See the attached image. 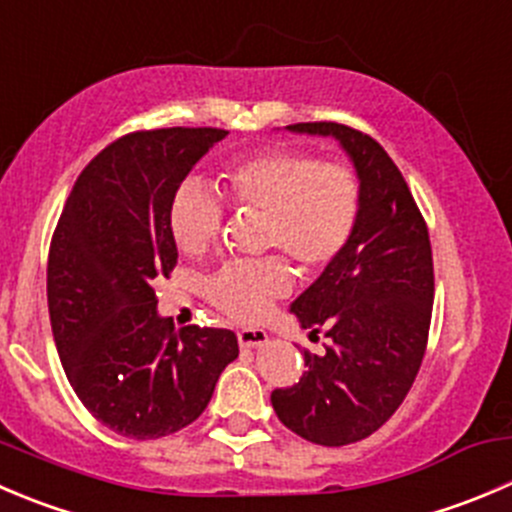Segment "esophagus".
<instances>
[{"label":"esophagus","mask_w":512,"mask_h":512,"mask_svg":"<svg viewBox=\"0 0 512 512\" xmlns=\"http://www.w3.org/2000/svg\"><path fill=\"white\" fill-rule=\"evenodd\" d=\"M237 340H240V347H262L267 345L270 335L260 327H245V330L237 332Z\"/></svg>","instance_id":"34e87169"}]
</instances>
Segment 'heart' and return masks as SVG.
<instances>
[{
    "instance_id": "obj_1",
    "label": "heart",
    "mask_w": 512,
    "mask_h": 512,
    "mask_svg": "<svg viewBox=\"0 0 512 512\" xmlns=\"http://www.w3.org/2000/svg\"><path fill=\"white\" fill-rule=\"evenodd\" d=\"M240 210L265 212L262 247L280 250L302 272L330 265L347 247L360 217V180L347 162L317 160L302 150H265L222 172ZM225 205L200 182H182L170 200L167 225L180 252L200 257L217 242ZM292 285L280 257L227 262L207 280L205 295L232 320L255 322Z\"/></svg>"
}]
</instances>
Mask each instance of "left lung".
Listing matches in <instances>:
<instances>
[{
	"label": "left lung",
	"mask_w": 512,
	"mask_h": 512,
	"mask_svg": "<svg viewBox=\"0 0 512 512\" xmlns=\"http://www.w3.org/2000/svg\"><path fill=\"white\" fill-rule=\"evenodd\" d=\"M287 130L335 137L360 180L350 242L290 305L310 337L325 330V352H305L300 382L270 398L285 428L340 448L382 428L413 388L433 315V250L408 182L370 135L337 122Z\"/></svg>",
	"instance_id": "8db88e82"
}]
</instances>
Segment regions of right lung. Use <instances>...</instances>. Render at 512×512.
I'll return each instance as SVG.
<instances>
[{
  "instance_id": "1",
  "label": "right lung",
  "mask_w": 512,
  "mask_h": 512,
  "mask_svg": "<svg viewBox=\"0 0 512 512\" xmlns=\"http://www.w3.org/2000/svg\"><path fill=\"white\" fill-rule=\"evenodd\" d=\"M225 135L165 127L119 137L77 177L54 230L47 302L59 360L84 408L124 438H165L195 423L240 355L235 332L175 330L155 297V282L177 265L172 195Z\"/></svg>"
}]
</instances>
